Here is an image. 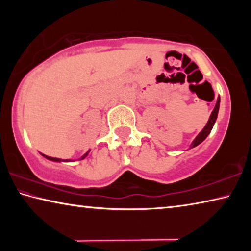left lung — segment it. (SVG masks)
<instances>
[{"label": "left lung", "instance_id": "8db88e82", "mask_svg": "<svg viewBox=\"0 0 251 251\" xmlns=\"http://www.w3.org/2000/svg\"><path fill=\"white\" fill-rule=\"evenodd\" d=\"M219 105H220V97L218 96L217 101H216V105H215V108H214V110H212L211 114H210V116H209V120H208L207 124L205 125V127H203L202 130L196 136V138L194 139L193 143L190 144L189 150H190V148H194V147L198 146L199 144L205 141V139L207 138V136L210 134L212 127H214L215 123H216V120H217L218 112H219Z\"/></svg>", "mask_w": 251, "mask_h": 251}]
</instances>
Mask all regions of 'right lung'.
<instances>
[{
  "label": "right lung",
  "instance_id": "1",
  "mask_svg": "<svg viewBox=\"0 0 251 251\" xmlns=\"http://www.w3.org/2000/svg\"><path fill=\"white\" fill-rule=\"evenodd\" d=\"M88 152H90V151L85 152V154H84L82 157H80V158H79L78 160H82V159H84V158H86L87 155H88ZM42 156L45 157L46 159H49V160H52V161H57V163H59V161H73V160H71V159H61V158H55V157H50V156H46V155H43V154H42Z\"/></svg>",
  "mask_w": 251,
  "mask_h": 251
}]
</instances>
